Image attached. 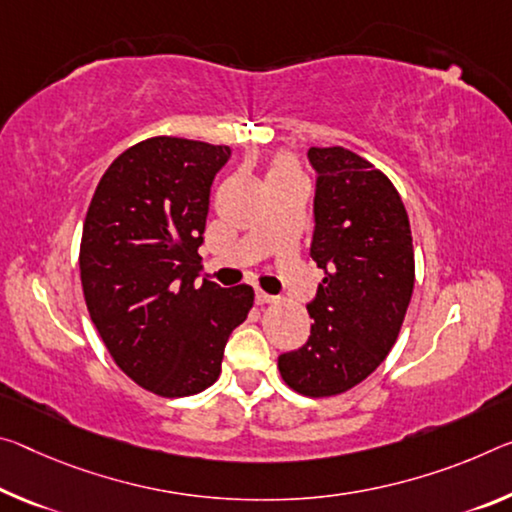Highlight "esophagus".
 Returning <instances> with one entry per match:
<instances>
[{"label": "esophagus", "mask_w": 512, "mask_h": 512, "mask_svg": "<svg viewBox=\"0 0 512 512\" xmlns=\"http://www.w3.org/2000/svg\"><path fill=\"white\" fill-rule=\"evenodd\" d=\"M255 303H257L259 307H264V305H271V303H275V296L266 294V291H257V294H255Z\"/></svg>", "instance_id": "esophagus-1"}]
</instances>
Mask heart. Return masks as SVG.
Returning a JSON list of instances; mask_svg holds the SVG:
<instances>
[{
  "label": "heart",
  "mask_w": 512,
  "mask_h": 512,
  "mask_svg": "<svg viewBox=\"0 0 512 512\" xmlns=\"http://www.w3.org/2000/svg\"><path fill=\"white\" fill-rule=\"evenodd\" d=\"M282 177H300L298 164L289 157V154H280V157H275L269 168V180H282Z\"/></svg>",
  "instance_id": "heart-1"
}]
</instances>
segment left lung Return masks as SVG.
<instances>
[{
    "label": "left lung",
    "mask_w": 512,
    "mask_h": 512,
    "mask_svg": "<svg viewBox=\"0 0 512 512\" xmlns=\"http://www.w3.org/2000/svg\"><path fill=\"white\" fill-rule=\"evenodd\" d=\"M307 157L319 173L310 255L326 278L307 305L310 339L282 353L278 369L294 392L323 399L360 385L392 351L415 289V250L383 170L342 145Z\"/></svg>",
    "instance_id": "1"
}]
</instances>
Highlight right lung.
<instances>
[{"instance_id":"add662e5","label":"right lung","mask_w":512,"mask_h":512,"mask_svg":"<svg viewBox=\"0 0 512 512\" xmlns=\"http://www.w3.org/2000/svg\"><path fill=\"white\" fill-rule=\"evenodd\" d=\"M227 159V145L152 136L113 159L86 212L88 314L113 362L164 399L216 383L227 337L255 300L248 285L196 287L209 189Z\"/></svg>"}]
</instances>
